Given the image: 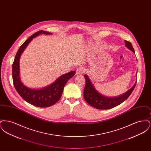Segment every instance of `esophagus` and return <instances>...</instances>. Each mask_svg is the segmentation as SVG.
<instances>
[{"instance_id":"1","label":"esophagus","mask_w":151,"mask_h":151,"mask_svg":"<svg viewBox=\"0 0 151 151\" xmlns=\"http://www.w3.org/2000/svg\"><path fill=\"white\" fill-rule=\"evenodd\" d=\"M84 68L83 67H79V68H78V69L76 70V74L77 75H81L82 73H83L84 72Z\"/></svg>"}]
</instances>
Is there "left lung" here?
<instances>
[{
    "label": "left lung",
    "mask_w": 151,
    "mask_h": 151,
    "mask_svg": "<svg viewBox=\"0 0 151 151\" xmlns=\"http://www.w3.org/2000/svg\"><path fill=\"white\" fill-rule=\"evenodd\" d=\"M124 42L126 47L135 53L131 42L126 40ZM84 78L86 79V86L84 90V98L89 105L97 109H109L120 105L129 98L137 84V80L134 86L126 93L117 97H109L100 93L86 75H84Z\"/></svg>",
    "instance_id": "1"
}]
</instances>
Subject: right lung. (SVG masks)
<instances>
[{"label":"right lung","mask_w":151,"mask_h":151,"mask_svg":"<svg viewBox=\"0 0 151 151\" xmlns=\"http://www.w3.org/2000/svg\"><path fill=\"white\" fill-rule=\"evenodd\" d=\"M41 34L52 35L48 32L40 30L30 36L24 42L17 51L12 64V79L16 90L24 100L37 107L47 108L52 106L59 100L65 84L75 75L76 72L73 71L65 73L50 85L40 89L29 88L23 84L20 75V58L30 41Z\"/></svg>","instance_id":"obj_1"}]
</instances>
